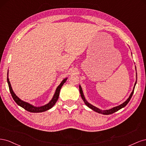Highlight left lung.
Instances as JSON below:
<instances>
[{
	"label": "left lung",
	"mask_w": 146,
	"mask_h": 146,
	"mask_svg": "<svg viewBox=\"0 0 146 146\" xmlns=\"http://www.w3.org/2000/svg\"><path fill=\"white\" fill-rule=\"evenodd\" d=\"M135 69L136 70V66H135ZM136 82L135 83V85H134V87H133V91H132V92H131V94L130 95V96L129 97V98H128L124 102L122 103V104L119 105L118 106H117V107H114L112 108H110L109 110H102L101 109H99L98 108H97L96 107H95V106L91 105V104H90L86 100L85 96H84V94H83V90H82V88L81 87L80 85H79V90H80V95H81V97H82V99H83V102H85V104H86V106H88V107H89L90 108H91V110H93V111L98 113H100V114H105V115H108V114H113L114 113H115L116 111H117L118 110H121V108L125 107V106L127 105V104L129 102L130 100L131 99V97H132V95H133V92H134V90H135V87L136 86V82H137V73L136 74Z\"/></svg>",
	"instance_id": "left-lung-1"
}]
</instances>
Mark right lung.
<instances>
[{
  "label": "right lung",
  "mask_w": 146,
  "mask_h": 146,
  "mask_svg": "<svg viewBox=\"0 0 146 146\" xmlns=\"http://www.w3.org/2000/svg\"><path fill=\"white\" fill-rule=\"evenodd\" d=\"M7 75H8V71L7 73ZM68 78H65L64 79L62 80V82H61V83L58 86V87L56 88V89L55 90V94L53 96L52 99H51V100L48 102V104L43 105V106H41V107H35V106L30 104L28 102H26L25 101L22 100L21 99H20L18 97H17L16 94L13 91L12 87L11 85V83L10 82L9 78H8V76H7V82H8V87H9V90L10 91V93L12 96L13 99H14V100L15 101V102L20 107H21L22 108H24L25 110L27 111L31 112V113H41V112H44L46 111L47 110H48L49 109L52 108L53 107H54V105L56 104V101L58 100V98H59V95H60V91L61 87L63 85V84L66 82V81L67 80Z\"/></svg>",
  "instance_id": "add662e5"
}]
</instances>
